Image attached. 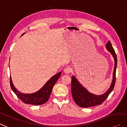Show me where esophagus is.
<instances>
[{
	"label": "esophagus",
	"instance_id": "obj_1",
	"mask_svg": "<svg viewBox=\"0 0 127 127\" xmlns=\"http://www.w3.org/2000/svg\"><path fill=\"white\" fill-rule=\"evenodd\" d=\"M71 69L69 67H66L65 69H64V73L66 74H69V73L71 72Z\"/></svg>",
	"mask_w": 127,
	"mask_h": 127
}]
</instances>
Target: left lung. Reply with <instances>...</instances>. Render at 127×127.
<instances>
[{
    "label": "left lung",
    "instance_id": "obj_1",
    "mask_svg": "<svg viewBox=\"0 0 127 127\" xmlns=\"http://www.w3.org/2000/svg\"><path fill=\"white\" fill-rule=\"evenodd\" d=\"M107 50L111 53L115 61V66L113 72V78L111 86L106 92L101 95H95L89 92L78 81L74 76L71 77V94L74 102L79 106L82 108H88L91 106L101 104L113 89L116 81V70L117 67L116 54L113 48L111 42L108 41L105 46Z\"/></svg>",
    "mask_w": 127,
    "mask_h": 127
}]
</instances>
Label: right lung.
Masks as SVG:
<instances>
[{"label":"right lung","mask_w":127,"mask_h":127,"mask_svg":"<svg viewBox=\"0 0 127 127\" xmlns=\"http://www.w3.org/2000/svg\"><path fill=\"white\" fill-rule=\"evenodd\" d=\"M23 34H25V33H23L22 35ZM61 74V72H59L57 74H55L54 76L51 77L50 80L46 82L43 87L41 88L39 91L33 93L26 94V93H23L18 91L14 86L11 77H10L11 88L18 98L25 104L39 105L45 104L49 100L51 92H52L53 86L57 81L58 78H60Z\"/></svg>","instance_id":"add662e5"}]
</instances>
